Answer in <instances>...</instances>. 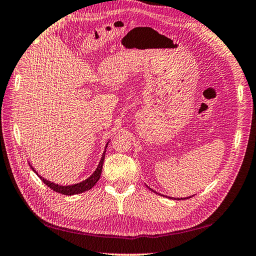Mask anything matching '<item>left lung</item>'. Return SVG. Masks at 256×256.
Masks as SVG:
<instances>
[{"label":"left lung","instance_id":"8db88e82","mask_svg":"<svg viewBox=\"0 0 256 256\" xmlns=\"http://www.w3.org/2000/svg\"><path fill=\"white\" fill-rule=\"evenodd\" d=\"M146 187H148V186H146ZM149 190H151L152 192H154L152 188H150V187H149ZM158 195H161V194H158ZM161 196H164V195H161ZM168 198H171V200H186V198H190V197H185V198H180H180H173V197H168Z\"/></svg>","mask_w":256,"mask_h":256}]
</instances>
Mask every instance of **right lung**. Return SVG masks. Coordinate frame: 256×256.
<instances>
[{"label":"right lung","instance_id":"add662e5","mask_svg":"<svg viewBox=\"0 0 256 256\" xmlns=\"http://www.w3.org/2000/svg\"><path fill=\"white\" fill-rule=\"evenodd\" d=\"M108 144H110V141L106 144L105 151L103 152V156H102V158H100V163H98V168H96L95 171L93 172V174L90 175V178H88L86 180H84L80 182V183H78V184L64 186V185H58V184H56V183H52V182H50V180H47L46 178H44L42 176H40V175H39V174L36 172V170L34 168L30 166H30L32 171L38 175V178H40V180L44 182V183L46 184L48 187H50V188L52 190H54V192H60V194L68 195V196L76 195V194H81V192H86V190L92 188V187H93L96 183H98V180H100V173H102V168H103V163H104V158H105L106 148H107V146H108Z\"/></svg>","mask_w":256,"mask_h":256}]
</instances>
